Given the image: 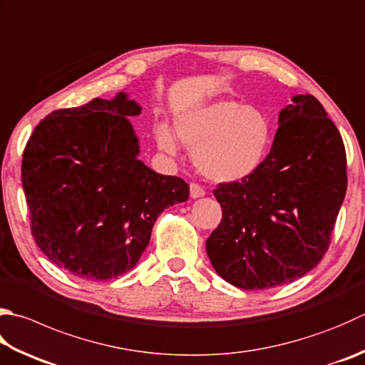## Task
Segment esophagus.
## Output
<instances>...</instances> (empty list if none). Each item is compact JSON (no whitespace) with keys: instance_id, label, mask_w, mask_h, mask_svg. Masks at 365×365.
I'll return each instance as SVG.
<instances>
[{"instance_id":"34e87169","label":"esophagus","mask_w":365,"mask_h":365,"mask_svg":"<svg viewBox=\"0 0 365 365\" xmlns=\"http://www.w3.org/2000/svg\"><path fill=\"white\" fill-rule=\"evenodd\" d=\"M205 195V189L200 184L197 182H190V197L192 198H200Z\"/></svg>"}]
</instances>
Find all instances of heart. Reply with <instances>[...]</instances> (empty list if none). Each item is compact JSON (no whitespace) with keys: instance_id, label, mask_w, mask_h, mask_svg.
<instances>
[{"instance_id":"1","label":"heart","mask_w":365,"mask_h":365,"mask_svg":"<svg viewBox=\"0 0 365 365\" xmlns=\"http://www.w3.org/2000/svg\"><path fill=\"white\" fill-rule=\"evenodd\" d=\"M178 140L192 149L197 170L211 181H240L256 171L270 144V122L256 106L216 100L176 115ZM155 143L170 155L178 153L173 130L160 123Z\"/></svg>"}]
</instances>
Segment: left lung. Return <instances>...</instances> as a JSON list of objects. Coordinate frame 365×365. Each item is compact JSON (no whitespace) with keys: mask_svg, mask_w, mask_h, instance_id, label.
I'll return each instance as SVG.
<instances>
[{"mask_svg":"<svg viewBox=\"0 0 365 365\" xmlns=\"http://www.w3.org/2000/svg\"><path fill=\"white\" fill-rule=\"evenodd\" d=\"M278 123L257 170L212 192L222 219L206 252L219 277L242 289L292 283L318 265L346 194L345 144L321 103L295 95Z\"/></svg>","mask_w":365,"mask_h":365,"instance_id":"obj_1","label":"left lung"}]
</instances>
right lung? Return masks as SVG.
<instances>
[{
    "label": "right lung",
    "instance_id": "1",
    "mask_svg": "<svg viewBox=\"0 0 365 365\" xmlns=\"http://www.w3.org/2000/svg\"><path fill=\"white\" fill-rule=\"evenodd\" d=\"M127 93L57 109L26 143L22 185L31 235L49 260L82 279H111L138 262L155 219L189 198L181 178L138 160Z\"/></svg>",
    "mask_w": 365,
    "mask_h": 365
}]
</instances>
